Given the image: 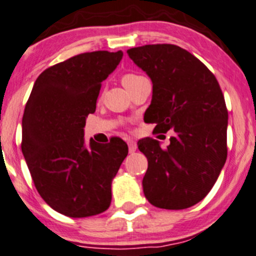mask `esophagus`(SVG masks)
Here are the masks:
<instances>
[{
    "label": "esophagus",
    "mask_w": 256,
    "mask_h": 256,
    "mask_svg": "<svg viewBox=\"0 0 256 256\" xmlns=\"http://www.w3.org/2000/svg\"><path fill=\"white\" fill-rule=\"evenodd\" d=\"M136 148H138V145H136V142H128L129 152H134V151L136 150Z\"/></svg>",
    "instance_id": "1"
}]
</instances>
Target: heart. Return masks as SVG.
<instances>
[{
    "label": "heart",
    "instance_id": "heart-1",
    "mask_svg": "<svg viewBox=\"0 0 256 256\" xmlns=\"http://www.w3.org/2000/svg\"><path fill=\"white\" fill-rule=\"evenodd\" d=\"M142 76H139V74L127 73L122 76V84L124 85V88H127V86H129V85L136 83V80H139V79H142Z\"/></svg>",
    "mask_w": 256,
    "mask_h": 256
}]
</instances>
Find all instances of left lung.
<instances>
[{
    "label": "left lung",
    "instance_id": "8db88e82",
    "mask_svg": "<svg viewBox=\"0 0 256 256\" xmlns=\"http://www.w3.org/2000/svg\"><path fill=\"white\" fill-rule=\"evenodd\" d=\"M128 56L152 82L145 114L156 133L173 129L170 145L139 140L146 156L145 198L156 208L182 210L202 200L227 158L228 111L214 73L190 52L172 44L129 48Z\"/></svg>",
    "mask_w": 256,
    "mask_h": 256
}]
</instances>
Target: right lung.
Returning <instances> with one entry per match:
<instances>
[{
  "instance_id": "add662e5",
  "label": "right lung",
  "mask_w": 256,
  "mask_h": 256,
  "mask_svg": "<svg viewBox=\"0 0 256 256\" xmlns=\"http://www.w3.org/2000/svg\"><path fill=\"white\" fill-rule=\"evenodd\" d=\"M122 51L84 52L38 76L22 120V152L40 196L57 212L88 217L111 204V183L128 155L126 142L85 145L88 114H94L105 80Z\"/></svg>"
}]
</instances>
